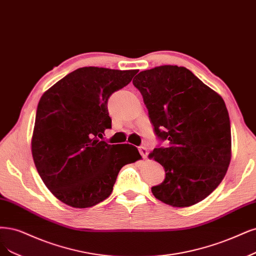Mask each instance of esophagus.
I'll return each instance as SVG.
<instances>
[{"mask_svg":"<svg viewBox=\"0 0 256 256\" xmlns=\"http://www.w3.org/2000/svg\"><path fill=\"white\" fill-rule=\"evenodd\" d=\"M138 152L140 154V156H142L143 158H146L148 156V152H147V148L144 147V146H140L138 147Z\"/></svg>","mask_w":256,"mask_h":256,"instance_id":"esophagus-1","label":"esophagus"}]
</instances>
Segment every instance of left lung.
<instances>
[{"instance_id":"left-lung-1","label":"left lung","mask_w":256,"mask_h":256,"mask_svg":"<svg viewBox=\"0 0 256 256\" xmlns=\"http://www.w3.org/2000/svg\"><path fill=\"white\" fill-rule=\"evenodd\" d=\"M134 78L154 134L170 144L149 154L165 170L164 181L152 188L154 196L177 208L196 204L222 181L231 161L226 104L183 66H156Z\"/></svg>"}]
</instances>
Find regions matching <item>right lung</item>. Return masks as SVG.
I'll return each instance as SVG.
<instances>
[{"label": "right lung", "mask_w": 256, "mask_h": 256, "mask_svg": "<svg viewBox=\"0 0 256 256\" xmlns=\"http://www.w3.org/2000/svg\"><path fill=\"white\" fill-rule=\"evenodd\" d=\"M138 72L80 68L40 98L32 138L34 162L46 188L64 204L77 208L100 204L110 196L122 167L140 158L134 146L127 150L100 140L111 128L109 98Z\"/></svg>", "instance_id": "1"}]
</instances>
